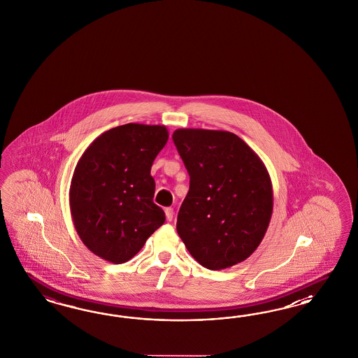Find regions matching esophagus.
I'll return each instance as SVG.
<instances>
[{"mask_svg": "<svg viewBox=\"0 0 358 358\" xmlns=\"http://www.w3.org/2000/svg\"><path fill=\"white\" fill-rule=\"evenodd\" d=\"M165 217H166V219H168L169 222L173 219L174 211L172 207H166V208H165Z\"/></svg>", "mask_w": 358, "mask_h": 358, "instance_id": "34e87169", "label": "esophagus"}]
</instances>
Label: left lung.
<instances>
[{"label":"left lung","instance_id":"8db88e82","mask_svg":"<svg viewBox=\"0 0 358 358\" xmlns=\"http://www.w3.org/2000/svg\"><path fill=\"white\" fill-rule=\"evenodd\" d=\"M173 141L190 176L176 226L185 247L210 271L247 260L271 223L273 186L266 166L228 131L178 129Z\"/></svg>","mask_w":358,"mask_h":358}]
</instances>
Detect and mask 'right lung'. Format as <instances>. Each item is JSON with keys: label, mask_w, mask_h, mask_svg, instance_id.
I'll list each match as a JSON object with an SVG mask.
<instances>
[{"label": "right lung", "mask_w": 358, "mask_h": 358, "mask_svg": "<svg viewBox=\"0 0 358 358\" xmlns=\"http://www.w3.org/2000/svg\"><path fill=\"white\" fill-rule=\"evenodd\" d=\"M168 138L165 126L127 123L101 134L80 157L71 215L81 241L102 260H130L163 226L151 166Z\"/></svg>", "instance_id": "obj_1"}]
</instances>
